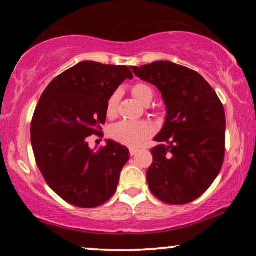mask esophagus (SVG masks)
Here are the masks:
<instances>
[{"label": "esophagus", "mask_w": 256, "mask_h": 256, "mask_svg": "<svg viewBox=\"0 0 256 256\" xmlns=\"http://www.w3.org/2000/svg\"><path fill=\"white\" fill-rule=\"evenodd\" d=\"M137 152H138L137 148H130V154H131V156H134V155L136 154Z\"/></svg>", "instance_id": "obj_1"}]
</instances>
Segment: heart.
<instances>
[{"label":"heart","instance_id":"obj_1","mask_svg":"<svg viewBox=\"0 0 256 256\" xmlns=\"http://www.w3.org/2000/svg\"><path fill=\"white\" fill-rule=\"evenodd\" d=\"M132 95L138 101L146 104L152 98V91L148 85L137 83L132 86ZM119 92L112 94L106 106L108 118H114L118 112ZM152 128L146 122H120L114 124L110 130V136L116 142L128 146H140L152 134Z\"/></svg>","mask_w":256,"mask_h":256}]
</instances>
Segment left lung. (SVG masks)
Here are the masks:
<instances>
[{"instance_id":"left-lung-1","label":"left lung","mask_w":256,"mask_h":256,"mask_svg":"<svg viewBox=\"0 0 256 256\" xmlns=\"http://www.w3.org/2000/svg\"><path fill=\"white\" fill-rule=\"evenodd\" d=\"M142 80L158 88L166 119L154 138L149 189L168 204L195 201L218 177L225 156V112L218 95L198 72L155 61L131 67Z\"/></svg>"}]
</instances>
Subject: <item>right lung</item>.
Wrapping results in <instances>:
<instances>
[{"label":"right lung","instance_id":"1","mask_svg":"<svg viewBox=\"0 0 256 256\" xmlns=\"http://www.w3.org/2000/svg\"><path fill=\"white\" fill-rule=\"evenodd\" d=\"M132 78L128 66L82 61L40 96L31 122L34 158L52 192L76 207H98L116 192L130 152L112 140L94 152L88 137L101 134L108 98Z\"/></svg>","mask_w":256,"mask_h":256}]
</instances>
